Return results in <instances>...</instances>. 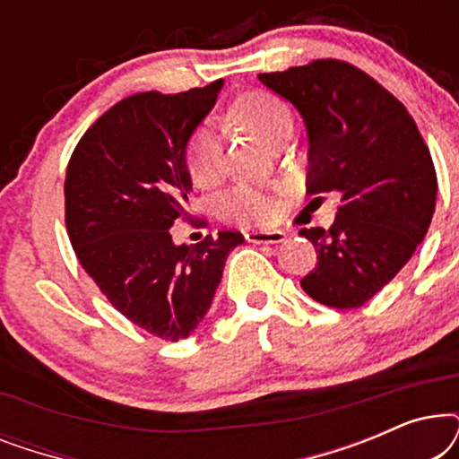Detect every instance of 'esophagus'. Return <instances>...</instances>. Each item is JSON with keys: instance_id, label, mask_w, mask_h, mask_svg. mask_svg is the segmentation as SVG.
Listing matches in <instances>:
<instances>
[{"instance_id": "34e87169", "label": "esophagus", "mask_w": 459, "mask_h": 459, "mask_svg": "<svg viewBox=\"0 0 459 459\" xmlns=\"http://www.w3.org/2000/svg\"><path fill=\"white\" fill-rule=\"evenodd\" d=\"M247 238V242L250 244H281L286 240L284 231L280 230H273V231H247L244 234Z\"/></svg>"}]
</instances>
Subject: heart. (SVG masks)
<instances>
[{"mask_svg": "<svg viewBox=\"0 0 459 459\" xmlns=\"http://www.w3.org/2000/svg\"><path fill=\"white\" fill-rule=\"evenodd\" d=\"M230 115L250 135L267 146L281 131L292 127L288 106L265 91H248L231 104ZM221 171V143L211 127H200L187 146V173L196 186H211ZM221 212L240 225L265 223L273 217L275 203L265 190L238 186L221 200Z\"/></svg>", "mask_w": 459, "mask_h": 459, "instance_id": "heart-1", "label": "heart"}]
</instances>
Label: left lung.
<instances>
[{"mask_svg":"<svg viewBox=\"0 0 459 459\" xmlns=\"http://www.w3.org/2000/svg\"><path fill=\"white\" fill-rule=\"evenodd\" d=\"M259 81L303 117L307 192L341 196L330 230L299 231L317 250L300 286L334 309L361 307L430 228L438 187L429 148L405 106L347 62L316 60Z\"/></svg>","mask_w":459,"mask_h":459,"instance_id":"8db88e82","label":"left lung"}]
</instances>
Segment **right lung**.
<instances>
[{
  "label": "right lung",
  "instance_id": "right-lung-1",
  "mask_svg": "<svg viewBox=\"0 0 459 459\" xmlns=\"http://www.w3.org/2000/svg\"><path fill=\"white\" fill-rule=\"evenodd\" d=\"M223 79L169 93H135L106 110L71 156L65 219L74 255L112 307L150 334L187 338L211 309L240 231L175 244L187 212V143Z\"/></svg>",
  "mask_w": 459,
  "mask_h": 459
}]
</instances>
